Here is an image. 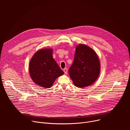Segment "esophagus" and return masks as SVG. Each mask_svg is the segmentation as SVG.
<instances>
[{"instance_id":"esophagus-1","label":"esophagus","mask_w":130,"mask_h":130,"mask_svg":"<svg viewBox=\"0 0 130 130\" xmlns=\"http://www.w3.org/2000/svg\"><path fill=\"white\" fill-rule=\"evenodd\" d=\"M63 71L64 72V73L65 74H67V71H68V70H67V68H65L64 69H63Z\"/></svg>"}]
</instances>
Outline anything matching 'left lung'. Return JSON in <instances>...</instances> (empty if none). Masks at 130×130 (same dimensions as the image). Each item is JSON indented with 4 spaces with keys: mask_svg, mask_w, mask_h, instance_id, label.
<instances>
[{
    "mask_svg": "<svg viewBox=\"0 0 130 130\" xmlns=\"http://www.w3.org/2000/svg\"><path fill=\"white\" fill-rule=\"evenodd\" d=\"M100 72V62L96 53L85 45L78 46L73 62L68 70L73 84L79 88L89 86L97 80Z\"/></svg>",
    "mask_w": 130,
    "mask_h": 130,
    "instance_id": "left-lung-1",
    "label": "left lung"
}]
</instances>
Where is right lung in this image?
Returning <instances> with one entry per match:
<instances>
[{
  "instance_id": "add662e5",
  "label": "right lung",
  "mask_w": 130,
  "mask_h": 130,
  "mask_svg": "<svg viewBox=\"0 0 130 130\" xmlns=\"http://www.w3.org/2000/svg\"><path fill=\"white\" fill-rule=\"evenodd\" d=\"M29 73L35 83L45 88L51 87L64 73L53 58L51 49H43L34 54L30 62Z\"/></svg>"
}]
</instances>
